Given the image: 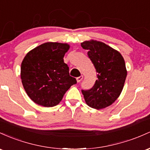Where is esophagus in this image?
Wrapping results in <instances>:
<instances>
[{"label": "esophagus", "instance_id": "1", "mask_svg": "<svg viewBox=\"0 0 150 150\" xmlns=\"http://www.w3.org/2000/svg\"><path fill=\"white\" fill-rule=\"evenodd\" d=\"M83 76H79V77H77L76 78V81H77V82H78V83H79V82L81 81L82 79H83Z\"/></svg>", "mask_w": 150, "mask_h": 150}]
</instances>
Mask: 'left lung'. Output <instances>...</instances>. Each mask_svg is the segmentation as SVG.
<instances>
[{
    "mask_svg": "<svg viewBox=\"0 0 150 150\" xmlns=\"http://www.w3.org/2000/svg\"><path fill=\"white\" fill-rule=\"evenodd\" d=\"M98 73L96 83L88 90H81L88 106L105 108L117 100L123 88L126 76L125 60L120 52L101 42L91 40L81 44Z\"/></svg>",
    "mask_w": 150,
    "mask_h": 150,
    "instance_id": "1",
    "label": "left lung"
}]
</instances>
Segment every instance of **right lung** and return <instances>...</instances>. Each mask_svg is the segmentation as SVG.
Segmentation results:
<instances>
[{
    "label": "right lung",
    "instance_id": "add662e5",
    "mask_svg": "<svg viewBox=\"0 0 150 150\" xmlns=\"http://www.w3.org/2000/svg\"><path fill=\"white\" fill-rule=\"evenodd\" d=\"M69 49L67 44L44 43L29 52L21 64V76L25 91L38 105L53 107L59 103L74 84L64 56Z\"/></svg>",
    "mask_w": 150,
    "mask_h": 150
}]
</instances>
